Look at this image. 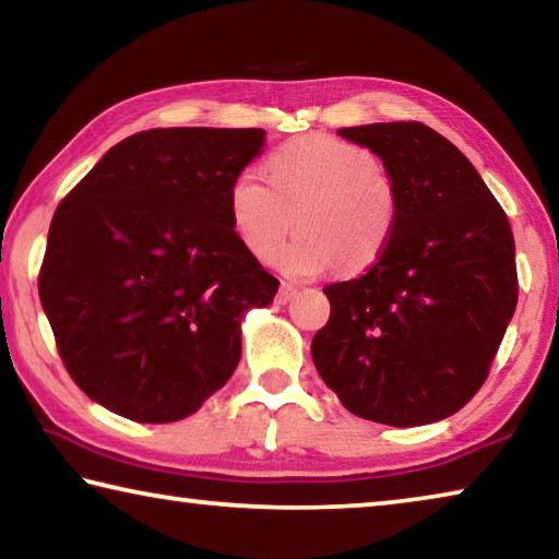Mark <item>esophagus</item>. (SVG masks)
<instances>
[{
  "label": "esophagus",
  "instance_id": "obj_1",
  "mask_svg": "<svg viewBox=\"0 0 559 559\" xmlns=\"http://www.w3.org/2000/svg\"><path fill=\"white\" fill-rule=\"evenodd\" d=\"M298 296V286H293V283H281V290H278V302H290L293 298Z\"/></svg>",
  "mask_w": 559,
  "mask_h": 559
}]
</instances>
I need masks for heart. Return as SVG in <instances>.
<instances>
[{
	"instance_id": "b5f03b06",
	"label": "heart",
	"mask_w": 559,
	"mask_h": 559,
	"mask_svg": "<svg viewBox=\"0 0 559 559\" xmlns=\"http://www.w3.org/2000/svg\"><path fill=\"white\" fill-rule=\"evenodd\" d=\"M269 182L243 169L229 185V219L246 251L271 261L293 229L298 239L281 251L278 266L293 278L330 269H370L390 243L400 192L370 150L333 135H306L278 147L266 163Z\"/></svg>"
}]
</instances>
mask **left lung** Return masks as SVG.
<instances>
[{
  "label": "left lung",
  "mask_w": 559,
  "mask_h": 559,
  "mask_svg": "<svg viewBox=\"0 0 559 559\" xmlns=\"http://www.w3.org/2000/svg\"><path fill=\"white\" fill-rule=\"evenodd\" d=\"M400 192L390 243L365 276L323 288L310 355L345 409L390 427L456 414L486 382L518 302L515 241L476 167L424 122L337 130Z\"/></svg>",
  "instance_id": "8db88e82"
}]
</instances>
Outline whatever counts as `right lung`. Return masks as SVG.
<instances>
[{
  "label": "right lung",
  "instance_id": "add662e5",
  "mask_svg": "<svg viewBox=\"0 0 559 559\" xmlns=\"http://www.w3.org/2000/svg\"><path fill=\"white\" fill-rule=\"evenodd\" d=\"M259 128H157L112 145L59 204L39 298L73 382L140 424L200 409L241 357V320L278 281L229 219Z\"/></svg>",
  "mask_w": 559,
  "mask_h": 559
}]
</instances>
